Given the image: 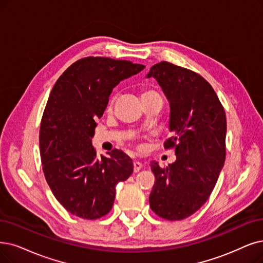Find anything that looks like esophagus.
Masks as SVG:
<instances>
[{"label": "esophagus", "mask_w": 263, "mask_h": 263, "mask_svg": "<svg viewBox=\"0 0 263 263\" xmlns=\"http://www.w3.org/2000/svg\"><path fill=\"white\" fill-rule=\"evenodd\" d=\"M141 167H142V164L140 162H138V161H135L134 162V172L135 173L139 172L141 170Z\"/></svg>", "instance_id": "obj_1"}]
</instances>
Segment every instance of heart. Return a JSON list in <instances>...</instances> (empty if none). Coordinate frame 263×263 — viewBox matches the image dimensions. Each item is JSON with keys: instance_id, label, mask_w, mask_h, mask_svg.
Here are the masks:
<instances>
[{"instance_id": "1", "label": "heart", "mask_w": 263, "mask_h": 263, "mask_svg": "<svg viewBox=\"0 0 263 263\" xmlns=\"http://www.w3.org/2000/svg\"><path fill=\"white\" fill-rule=\"evenodd\" d=\"M153 96H160L159 93L152 89H145L141 93V98H146V97H153Z\"/></svg>"}]
</instances>
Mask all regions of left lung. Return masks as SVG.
<instances>
[{
	"label": "left lung",
	"instance_id": "obj_1",
	"mask_svg": "<svg viewBox=\"0 0 263 263\" xmlns=\"http://www.w3.org/2000/svg\"><path fill=\"white\" fill-rule=\"evenodd\" d=\"M170 101L176 161L166 168L151 162L155 182L150 207L166 220H182L197 212L212 194L226 160V112L216 91L198 73L167 61L151 67Z\"/></svg>",
	"mask_w": 263,
	"mask_h": 263
}]
</instances>
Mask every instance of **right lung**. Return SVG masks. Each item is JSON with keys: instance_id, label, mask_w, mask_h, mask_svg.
Masks as SVG:
<instances>
[{"instance_id": "obj_1", "label": "right lung", "mask_w": 263, "mask_h": 263, "mask_svg": "<svg viewBox=\"0 0 263 263\" xmlns=\"http://www.w3.org/2000/svg\"><path fill=\"white\" fill-rule=\"evenodd\" d=\"M143 69L128 60L85 57L62 73L50 91L41 121L40 154L52 194L72 215L87 220L106 216L115 186L134 171L121 150L98 157L91 138L113 88Z\"/></svg>"}]
</instances>
